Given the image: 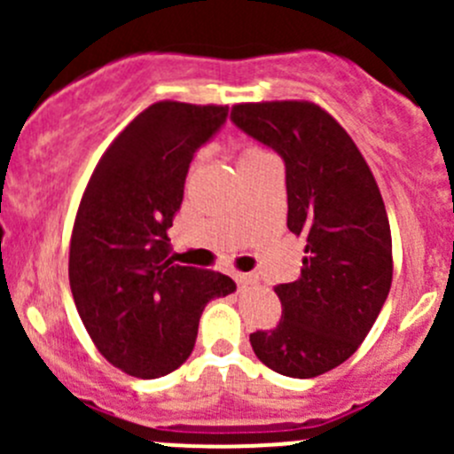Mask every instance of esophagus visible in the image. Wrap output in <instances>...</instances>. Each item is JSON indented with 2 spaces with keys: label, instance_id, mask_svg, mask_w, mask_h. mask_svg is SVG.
<instances>
[{
  "label": "esophagus",
  "instance_id": "obj_1",
  "mask_svg": "<svg viewBox=\"0 0 454 454\" xmlns=\"http://www.w3.org/2000/svg\"><path fill=\"white\" fill-rule=\"evenodd\" d=\"M235 281L239 283L241 287H246V286H254V283H256V277H254V274H241V272H237V274H235Z\"/></svg>",
  "mask_w": 454,
  "mask_h": 454
}]
</instances>
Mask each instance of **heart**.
Wrapping results in <instances>:
<instances>
[{
  "label": "heart",
  "mask_w": 454,
  "mask_h": 454,
  "mask_svg": "<svg viewBox=\"0 0 454 454\" xmlns=\"http://www.w3.org/2000/svg\"><path fill=\"white\" fill-rule=\"evenodd\" d=\"M265 153V151H261L259 146H246L244 151H241V158L239 160H246V158H254V155H261Z\"/></svg>",
  "instance_id": "b5f03b06"
}]
</instances>
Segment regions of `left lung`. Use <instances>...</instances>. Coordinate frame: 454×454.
Instances as JSON below:
<instances>
[{
  "label": "left lung",
  "instance_id": "left-lung-1",
  "mask_svg": "<svg viewBox=\"0 0 454 454\" xmlns=\"http://www.w3.org/2000/svg\"><path fill=\"white\" fill-rule=\"evenodd\" d=\"M237 129L286 164L287 228L305 237L301 277L274 287L283 318L250 333L256 358L287 378L345 363L373 327L393 278L387 208L363 153L314 103L235 105Z\"/></svg>",
  "mask_w": 454,
  "mask_h": 454
}]
</instances>
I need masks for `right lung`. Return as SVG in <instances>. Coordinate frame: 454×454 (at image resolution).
Returning a JSON list of instances; mask_svg holds the SVG:
<instances>
[{"instance_id":"right-lung-1","label":"right lung","mask_w":454,"mask_h":454,"mask_svg":"<svg viewBox=\"0 0 454 454\" xmlns=\"http://www.w3.org/2000/svg\"><path fill=\"white\" fill-rule=\"evenodd\" d=\"M226 118L219 105H151L105 151L81 200L72 296L100 354L136 378L180 367L208 301L237 290L226 274L173 263L167 235L195 153Z\"/></svg>"}]
</instances>
